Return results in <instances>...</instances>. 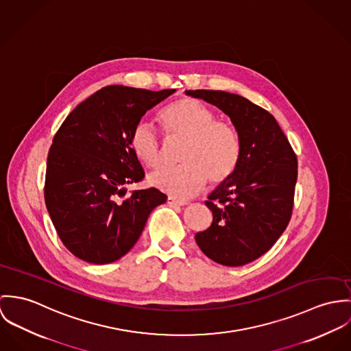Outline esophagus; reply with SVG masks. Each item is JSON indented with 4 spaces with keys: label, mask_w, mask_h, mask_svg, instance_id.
<instances>
[{
    "label": "esophagus",
    "mask_w": 351,
    "mask_h": 351,
    "mask_svg": "<svg viewBox=\"0 0 351 351\" xmlns=\"http://www.w3.org/2000/svg\"><path fill=\"white\" fill-rule=\"evenodd\" d=\"M167 203L171 204V206H186V204H187V200H180V199H175V197H172V196H168Z\"/></svg>",
    "instance_id": "esophagus-1"
}]
</instances>
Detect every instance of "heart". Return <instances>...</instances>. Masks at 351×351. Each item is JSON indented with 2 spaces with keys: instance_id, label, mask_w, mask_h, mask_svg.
Masks as SVG:
<instances>
[{
  "instance_id": "heart-1",
  "label": "heart",
  "mask_w": 351,
  "mask_h": 351,
  "mask_svg": "<svg viewBox=\"0 0 351 351\" xmlns=\"http://www.w3.org/2000/svg\"><path fill=\"white\" fill-rule=\"evenodd\" d=\"M160 122L169 137L184 138L176 168H165L149 178L157 190L176 199L197 194L206 184L228 180L237 169L242 141L238 129L228 121L215 119L214 112L193 98L171 102L160 112ZM130 148L149 168L162 162V147L154 126L138 122L130 134Z\"/></svg>"
}]
</instances>
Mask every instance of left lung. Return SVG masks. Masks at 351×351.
Masks as SVG:
<instances>
[{"label": "left lung", "mask_w": 351, "mask_h": 351, "mask_svg": "<svg viewBox=\"0 0 351 351\" xmlns=\"http://www.w3.org/2000/svg\"><path fill=\"white\" fill-rule=\"evenodd\" d=\"M186 94L229 116L242 141L237 169L206 200L213 223L195 234V241L218 264H249L267 253L288 226L298 158L272 114L249 99L221 90H186Z\"/></svg>", "instance_id": "left-lung-1"}]
</instances>
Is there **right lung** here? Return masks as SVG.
<instances>
[{"label": "right lung", "mask_w": 351, "mask_h": 351, "mask_svg": "<svg viewBox=\"0 0 351 351\" xmlns=\"http://www.w3.org/2000/svg\"><path fill=\"white\" fill-rule=\"evenodd\" d=\"M106 86L67 116L47 158L44 197L64 246L80 260L104 265L125 256L143 233L147 219L167 195L157 189L126 184L144 178L130 148V134L143 116L173 94Z\"/></svg>", "instance_id": "1"}]
</instances>
